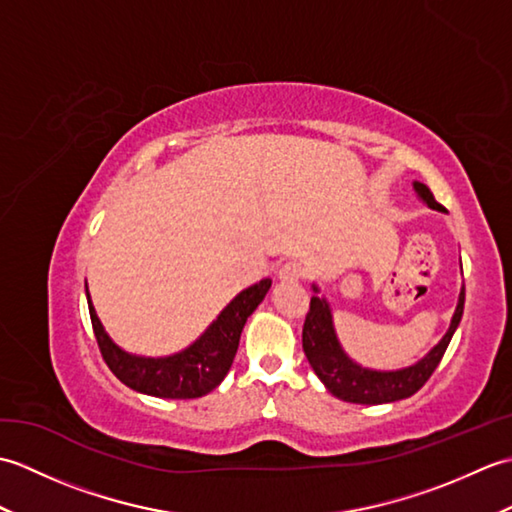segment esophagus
Here are the masks:
<instances>
[{"label": "esophagus", "mask_w": 512, "mask_h": 512, "mask_svg": "<svg viewBox=\"0 0 512 512\" xmlns=\"http://www.w3.org/2000/svg\"><path fill=\"white\" fill-rule=\"evenodd\" d=\"M277 277L281 284H297L303 277V266L297 262H286L277 268Z\"/></svg>", "instance_id": "34e87169"}]
</instances>
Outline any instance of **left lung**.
<instances>
[{
    "label": "left lung",
    "mask_w": 512,
    "mask_h": 512,
    "mask_svg": "<svg viewBox=\"0 0 512 512\" xmlns=\"http://www.w3.org/2000/svg\"><path fill=\"white\" fill-rule=\"evenodd\" d=\"M413 191L418 193V198L427 204L429 209L447 213V209L433 198L427 184L413 182ZM312 290L314 295L310 299V312L306 317V323H303V352H306L308 363L312 365L314 374L319 376L325 389H328L332 396L345 402H356V405H383V402H396L416 394V391L427 383L429 376L436 372V367L442 361L444 352H447L455 330H458L464 312L462 286L449 330L444 332L438 345H433L420 361L409 367L372 369L358 365L347 356L339 336H336L332 308L328 299L321 295L317 284H312Z\"/></svg>",
    "instance_id": "obj_1"
}]
</instances>
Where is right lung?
<instances>
[{"instance_id":"right-lung-1","label":"right lung","mask_w":512,"mask_h":512,"mask_svg":"<svg viewBox=\"0 0 512 512\" xmlns=\"http://www.w3.org/2000/svg\"><path fill=\"white\" fill-rule=\"evenodd\" d=\"M270 286H273V279H262L259 284L239 292L198 339L169 356H140L118 347L112 336L105 332L99 314L92 306L88 288H85V295H88L96 341H99L101 354L114 376L140 394L184 400L206 396L222 383L233 365L246 319L264 301Z\"/></svg>"}]
</instances>
